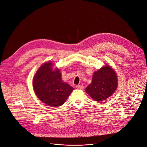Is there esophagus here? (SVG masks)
<instances>
[{"label":"esophagus","mask_w":147,"mask_h":147,"mask_svg":"<svg viewBox=\"0 0 147 147\" xmlns=\"http://www.w3.org/2000/svg\"><path fill=\"white\" fill-rule=\"evenodd\" d=\"M76 88L77 89H80V90H82L84 88V86L82 85H78L76 86Z\"/></svg>","instance_id":"1"}]
</instances>
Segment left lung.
Listing matches in <instances>:
<instances>
[{"mask_svg":"<svg viewBox=\"0 0 147 147\" xmlns=\"http://www.w3.org/2000/svg\"><path fill=\"white\" fill-rule=\"evenodd\" d=\"M117 75L110 66L105 65L94 72L91 83L86 92L95 101L100 102L111 96L117 87Z\"/></svg>","mask_w":147,"mask_h":147,"instance_id":"8db88e82","label":"left lung"}]
</instances>
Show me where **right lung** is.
<instances>
[{
    "label": "right lung",
    "instance_id": "1",
    "mask_svg": "<svg viewBox=\"0 0 147 147\" xmlns=\"http://www.w3.org/2000/svg\"><path fill=\"white\" fill-rule=\"evenodd\" d=\"M51 61L42 64L33 80V88L37 98L51 107L62 105L74 90L62 80L58 68L53 70Z\"/></svg>",
    "mask_w": 147,
    "mask_h": 147
}]
</instances>
